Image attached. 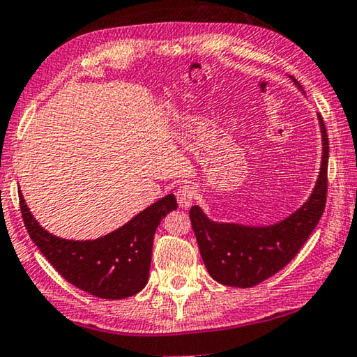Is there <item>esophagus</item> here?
Segmentation results:
<instances>
[{
	"mask_svg": "<svg viewBox=\"0 0 357 357\" xmlns=\"http://www.w3.org/2000/svg\"><path fill=\"white\" fill-rule=\"evenodd\" d=\"M175 196H177L178 206L182 209H190L196 197V190L193 185H180L177 191H175Z\"/></svg>",
	"mask_w": 357,
	"mask_h": 357,
	"instance_id": "34e87169",
	"label": "esophagus"
}]
</instances>
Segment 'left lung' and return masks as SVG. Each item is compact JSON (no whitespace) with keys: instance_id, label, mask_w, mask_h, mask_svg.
I'll list each match as a JSON object with an SVG mask.
<instances>
[{"instance_id":"obj_1","label":"left lung","mask_w":357,"mask_h":357,"mask_svg":"<svg viewBox=\"0 0 357 357\" xmlns=\"http://www.w3.org/2000/svg\"><path fill=\"white\" fill-rule=\"evenodd\" d=\"M292 81L303 92L298 81ZM317 121L322 139L319 175L308 199L286 218L270 225L215 222L199 206L191 207L190 218L202 261L217 282L231 287L257 286L282 270L316 228L326 207L328 162L326 126L321 116Z\"/></svg>"}]
</instances>
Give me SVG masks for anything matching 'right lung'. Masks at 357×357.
Segmentation results:
<instances>
[{"mask_svg": "<svg viewBox=\"0 0 357 357\" xmlns=\"http://www.w3.org/2000/svg\"><path fill=\"white\" fill-rule=\"evenodd\" d=\"M19 199L26 231L49 263L75 287L107 300L132 297L146 286L155 231L177 209L175 196L166 195L112 233L73 241L49 233L33 217L24 195Z\"/></svg>", "mask_w": 357, "mask_h": 357, "instance_id": "obj_1", "label": "right lung"}]
</instances>
